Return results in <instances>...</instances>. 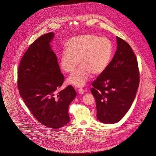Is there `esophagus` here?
<instances>
[{"label": "esophagus", "instance_id": "34e87169", "mask_svg": "<svg viewBox=\"0 0 156 156\" xmlns=\"http://www.w3.org/2000/svg\"><path fill=\"white\" fill-rule=\"evenodd\" d=\"M78 92H79V93L80 94H84V90L82 88H80V89H79V90H78Z\"/></svg>", "mask_w": 156, "mask_h": 156}]
</instances>
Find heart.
<instances>
[{
    "label": "heart",
    "mask_w": 156,
    "mask_h": 156,
    "mask_svg": "<svg viewBox=\"0 0 156 156\" xmlns=\"http://www.w3.org/2000/svg\"><path fill=\"white\" fill-rule=\"evenodd\" d=\"M113 45L107 37L92 34L77 35L66 43L60 58V66L66 73H72L67 83L77 87L84 86L91 74L99 75L106 70L112 58Z\"/></svg>",
    "instance_id": "obj_1"
}]
</instances>
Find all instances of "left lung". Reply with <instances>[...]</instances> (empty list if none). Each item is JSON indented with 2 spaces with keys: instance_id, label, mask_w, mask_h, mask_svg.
<instances>
[{
  "instance_id": "1",
  "label": "left lung",
  "mask_w": 156,
  "mask_h": 156,
  "mask_svg": "<svg viewBox=\"0 0 156 156\" xmlns=\"http://www.w3.org/2000/svg\"><path fill=\"white\" fill-rule=\"evenodd\" d=\"M117 50L108 66L92 83L98 119L105 124L119 121L133 104L140 83L137 59L130 45L116 37Z\"/></svg>"
}]
</instances>
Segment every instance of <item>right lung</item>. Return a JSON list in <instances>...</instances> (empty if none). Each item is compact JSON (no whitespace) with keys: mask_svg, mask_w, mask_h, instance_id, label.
<instances>
[{"mask_svg":"<svg viewBox=\"0 0 156 156\" xmlns=\"http://www.w3.org/2000/svg\"><path fill=\"white\" fill-rule=\"evenodd\" d=\"M54 33L32 42L21 58L18 88L32 114L43 125L58 129L70 121L69 106L76 96L72 86L58 91L64 77L51 48Z\"/></svg>","mask_w":156,"mask_h":156,"instance_id":"obj_1","label":"right lung"}]
</instances>
